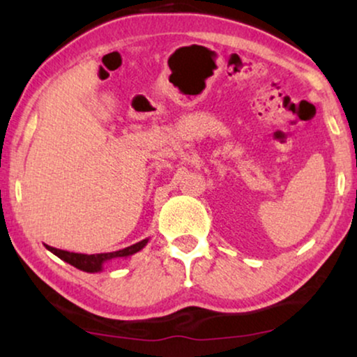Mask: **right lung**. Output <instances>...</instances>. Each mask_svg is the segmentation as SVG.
I'll use <instances>...</instances> for the list:
<instances>
[{
	"label": "right lung",
	"instance_id": "obj_1",
	"mask_svg": "<svg viewBox=\"0 0 357 357\" xmlns=\"http://www.w3.org/2000/svg\"><path fill=\"white\" fill-rule=\"evenodd\" d=\"M148 242H149V238H144V241L136 242V243H133V245L121 248V250L109 252V253H96V255L66 252V250H60V248L50 247V245H45V247H47V250H50L53 253V255L61 258L63 261L70 263V265L77 268V270L86 271V273H99L104 270V265L107 261L114 260V258H128L131 255H135V253L143 250Z\"/></svg>",
	"mask_w": 357,
	"mask_h": 357
}]
</instances>
